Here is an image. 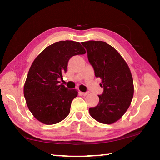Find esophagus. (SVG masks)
Returning a JSON list of instances; mask_svg holds the SVG:
<instances>
[{"mask_svg": "<svg viewBox=\"0 0 160 160\" xmlns=\"http://www.w3.org/2000/svg\"><path fill=\"white\" fill-rule=\"evenodd\" d=\"M80 93L82 94V95H83V96H86V95H88V94H89V92H80Z\"/></svg>", "mask_w": 160, "mask_h": 160, "instance_id": "34e87169", "label": "esophagus"}]
</instances>
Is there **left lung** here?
<instances>
[{"mask_svg": "<svg viewBox=\"0 0 160 160\" xmlns=\"http://www.w3.org/2000/svg\"><path fill=\"white\" fill-rule=\"evenodd\" d=\"M97 78L104 89L99 104L89 109L92 117L104 124H112L126 113L133 97V80L129 67L112 46L102 41L82 42Z\"/></svg>", "mask_w": 160, "mask_h": 160, "instance_id": "1", "label": "left lung"}]
</instances>
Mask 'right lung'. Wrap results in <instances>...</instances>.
Here are the masks:
<instances>
[{
  "instance_id": "right-lung-1",
  "label": "right lung",
  "mask_w": 160,
  "mask_h": 160,
  "mask_svg": "<svg viewBox=\"0 0 160 160\" xmlns=\"http://www.w3.org/2000/svg\"><path fill=\"white\" fill-rule=\"evenodd\" d=\"M85 53L79 42L66 40L48 46L34 59L24 86V96L29 111L40 122L55 124L69 114L78 91L68 90L59 84L58 79L67 71L72 56Z\"/></svg>"
}]
</instances>
